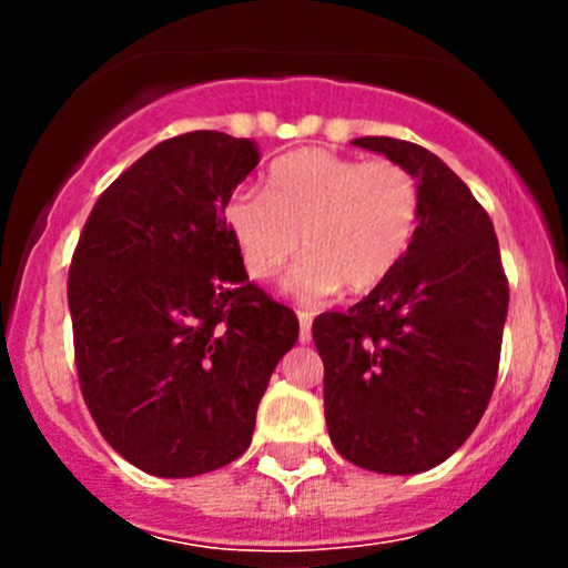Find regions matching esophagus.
<instances>
[{
  "instance_id": "esophagus-1",
  "label": "esophagus",
  "mask_w": 568,
  "mask_h": 568,
  "mask_svg": "<svg viewBox=\"0 0 568 568\" xmlns=\"http://www.w3.org/2000/svg\"><path fill=\"white\" fill-rule=\"evenodd\" d=\"M296 318H300V341L302 343H311V324H313V316L307 311H296Z\"/></svg>"
}]
</instances>
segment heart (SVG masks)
Listing matches in <instances>:
<instances>
[{
    "label": "heart",
    "instance_id": "1",
    "mask_svg": "<svg viewBox=\"0 0 568 568\" xmlns=\"http://www.w3.org/2000/svg\"><path fill=\"white\" fill-rule=\"evenodd\" d=\"M244 268L252 280L288 274V291L318 302L346 288L365 294L400 266L420 225V183L393 159H348L305 148L277 159L266 194L236 192L225 205Z\"/></svg>",
    "mask_w": 568,
    "mask_h": 568
}]
</instances>
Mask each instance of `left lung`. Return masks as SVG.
<instances>
[{
    "instance_id": "left-lung-1",
    "label": "left lung",
    "mask_w": 568,
    "mask_h": 568,
    "mask_svg": "<svg viewBox=\"0 0 568 568\" xmlns=\"http://www.w3.org/2000/svg\"><path fill=\"white\" fill-rule=\"evenodd\" d=\"M352 145L412 170L420 225L385 283L313 321L326 428L357 467L415 475L456 454L489 406L508 277L489 214L443 159L393 136Z\"/></svg>"
}]
</instances>
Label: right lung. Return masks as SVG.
<instances>
[{
  "mask_svg": "<svg viewBox=\"0 0 568 568\" xmlns=\"http://www.w3.org/2000/svg\"><path fill=\"white\" fill-rule=\"evenodd\" d=\"M257 162L255 140L170 136L101 192L73 250L82 398L106 443L159 478L239 459L300 337L296 313L247 277L225 220Z\"/></svg>",
  "mask_w": 568,
  "mask_h": 568,
  "instance_id": "1",
  "label": "right lung"
}]
</instances>
